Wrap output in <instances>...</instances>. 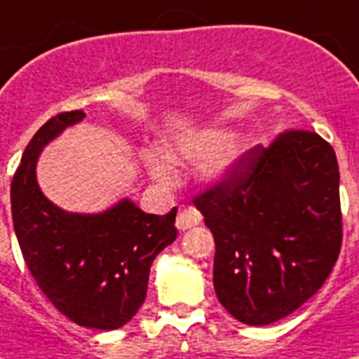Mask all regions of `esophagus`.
Returning a JSON list of instances; mask_svg holds the SVG:
<instances>
[{"label": "esophagus", "instance_id": "34e87169", "mask_svg": "<svg viewBox=\"0 0 359 359\" xmlns=\"http://www.w3.org/2000/svg\"><path fill=\"white\" fill-rule=\"evenodd\" d=\"M200 222H201V215L196 207H192V205L180 207V211H177V216H176L177 229H182V231L191 229V227L198 226Z\"/></svg>", "mask_w": 359, "mask_h": 359}]
</instances>
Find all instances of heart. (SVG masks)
I'll return each instance as SVG.
<instances>
[{"label":"heart","instance_id":"1","mask_svg":"<svg viewBox=\"0 0 359 359\" xmlns=\"http://www.w3.org/2000/svg\"><path fill=\"white\" fill-rule=\"evenodd\" d=\"M165 158L170 163H196L205 159L201 176L207 182H222L235 167L240 150L229 144V135L224 132H205L198 135H185L163 148ZM148 170L159 182H170L172 170L158 158L148 159Z\"/></svg>","mask_w":359,"mask_h":359}]
</instances>
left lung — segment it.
I'll return each mask as SVG.
<instances>
[{"instance_id": "left-lung-1", "label": "left lung", "mask_w": 359, "mask_h": 359, "mask_svg": "<svg viewBox=\"0 0 359 359\" xmlns=\"http://www.w3.org/2000/svg\"><path fill=\"white\" fill-rule=\"evenodd\" d=\"M194 205L215 236L216 297L245 325L297 310L341 251L336 152L310 130H286L268 148H250Z\"/></svg>"}]
</instances>
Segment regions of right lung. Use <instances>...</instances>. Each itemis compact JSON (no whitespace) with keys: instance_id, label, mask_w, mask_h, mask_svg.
<instances>
[{"instance_id":"obj_1","label":"right lung","mask_w":359,"mask_h":359,"mask_svg":"<svg viewBox=\"0 0 359 359\" xmlns=\"http://www.w3.org/2000/svg\"><path fill=\"white\" fill-rule=\"evenodd\" d=\"M84 117L82 109L58 114L27 144L11 182L13 222L27 268L56 310L80 327L115 330L143 306L150 266L177 236V207L158 216L130 200L102 215L53 205L36 183L38 156Z\"/></svg>"}]
</instances>
